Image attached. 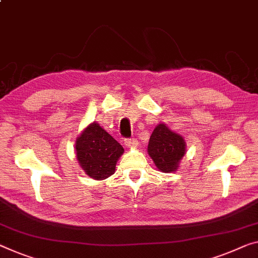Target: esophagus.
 Instances as JSON below:
<instances>
[{
    "mask_svg": "<svg viewBox=\"0 0 258 258\" xmlns=\"http://www.w3.org/2000/svg\"><path fill=\"white\" fill-rule=\"evenodd\" d=\"M124 144H125V146H128V148H136L140 143H138L136 138H128V140L124 141Z\"/></svg>",
    "mask_w": 258,
    "mask_h": 258,
    "instance_id": "34e87169",
    "label": "esophagus"
}]
</instances>
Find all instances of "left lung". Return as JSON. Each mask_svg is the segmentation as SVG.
I'll return each instance as SVG.
<instances>
[{"mask_svg":"<svg viewBox=\"0 0 258 258\" xmlns=\"http://www.w3.org/2000/svg\"><path fill=\"white\" fill-rule=\"evenodd\" d=\"M148 152L160 172L172 173L185 154V142L181 135L172 132L165 123H159L150 137Z\"/></svg>","mask_w":258,"mask_h":258,"instance_id":"1","label":"left lung"}]
</instances>
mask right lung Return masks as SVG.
<instances>
[{
  "label": "right lung",
  "instance_id": "1",
  "mask_svg": "<svg viewBox=\"0 0 258 258\" xmlns=\"http://www.w3.org/2000/svg\"><path fill=\"white\" fill-rule=\"evenodd\" d=\"M76 157L85 174L94 180H105L115 172V166L124 149L117 141L92 122L76 140Z\"/></svg>",
  "mask_w": 258,
  "mask_h": 258
}]
</instances>
